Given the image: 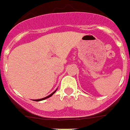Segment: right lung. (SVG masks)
<instances>
[{
	"mask_svg": "<svg viewBox=\"0 0 130 130\" xmlns=\"http://www.w3.org/2000/svg\"><path fill=\"white\" fill-rule=\"evenodd\" d=\"M56 90H57V89L55 90V91L53 92H52V93H51V94H49V95H48V96H46V97H44V98L40 99H35V100H34V101H42V100H44V99H46L49 98V97H50V96H52V95H53V94H54L55 92H56Z\"/></svg>",
	"mask_w": 130,
	"mask_h": 130,
	"instance_id": "1",
	"label": "right lung"
}]
</instances>
